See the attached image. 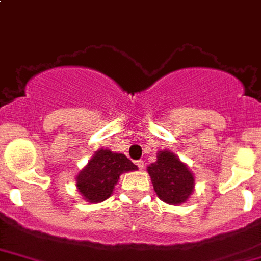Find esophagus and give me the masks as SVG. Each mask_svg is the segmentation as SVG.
<instances>
[{"label":"esophagus","mask_w":261,"mask_h":261,"mask_svg":"<svg viewBox=\"0 0 261 261\" xmlns=\"http://www.w3.org/2000/svg\"><path fill=\"white\" fill-rule=\"evenodd\" d=\"M135 164L138 165V168H139L140 170L144 169V161H143V160H138V161H135Z\"/></svg>","instance_id":"obj_1"}]
</instances>
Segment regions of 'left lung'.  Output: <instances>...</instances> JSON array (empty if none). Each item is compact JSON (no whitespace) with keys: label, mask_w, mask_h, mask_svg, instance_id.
Segmentation results:
<instances>
[{"label":"left lung","mask_w":261,"mask_h":261,"mask_svg":"<svg viewBox=\"0 0 261 261\" xmlns=\"http://www.w3.org/2000/svg\"><path fill=\"white\" fill-rule=\"evenodd\" d=\"M156 195L170 205L186 203L195 189L194 173L174 152H157L156 163L147 168Z\"/></svg>","instance_id":"8db88e82"}]
</instances>
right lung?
I'll return each mask as SVG.
<instances>
[{"label": "right lung", "mask_w": 261, "mask_h": 261, "mask_svg": "<svg viewBox=\"0 0 261 261\" xmlns=\"http://www.w3.org/2000/svg\"><path fill=\"white\" fill-rule=\"evenodd\" d=\"M138 170L123 153L100 148L76 175V189L88 203H101L110 198L119 177L127 171Z\"/></svg>", "instance_id": "obj_1"}]
</instances>
